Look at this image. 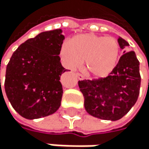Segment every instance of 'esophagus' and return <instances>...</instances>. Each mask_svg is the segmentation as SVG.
Instances as JSON below:
<instances>
[{"instance_id": "1", "label": "esophagus", "mask_w": 149, "mask_h": 149, "mask_svg": "<svg viewBox=\"0 0 149 149\" xmlns=\"http://www.w3.org/2000/svg\"><path fill=\"white\" fill-rule=\"evenodd\" d=\"M77 77L79 80H83L85 79L84 75H82V74H80V73H77Z\"/></svg>"}]
</instances>
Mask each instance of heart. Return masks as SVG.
<instances>
[{"instance_id":"heart-1","label":"heart","mask_w":149,"mask_h":149,"mask_svg":"<svg viewBox=\"0 0 149 149\" xmlns=\"http://www.w3.org/2000/svg\"><path fill=\"white\" fill-rule=\"evenodd\" d=\"M60 55L67 68L78 69L85 61L86 70L94 77L102 78L116 67L120 45L111 36L83 34L73 37L70 43L62 44Z\"/></svg>"}]
</instances>
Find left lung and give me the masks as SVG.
I'll return each instance as SVG.
<instances>
[{
	"mask_svg": "<svg viewBox=\"0 0 149 149\" xmlns=\"http://www.w3.org/2000/svg\"><path fill=\"white\" fill-rule=\"evenodd\" d=\"M118 43L124 54L110 75L79 81L86 111L108 121L120 120L131 109L138 100L141 82L139 61L135 53L127 52L130 45L122 37L118 38Z\"/></svg>",
	"mask_w": 149,
	"mask_h": 149,
	"instance_id": "left-lung-1",
	"label": "left lung"
}]
</instances>
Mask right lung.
Segmentation results:
<instances>
[{"label":"right lung","instance_id":"1","mask_svg":"<svg viewBox=\"0 0 149 149\" xmlns=\"http://www.w3.org/2000/svg\"><path fill=\"white\" fill-rule=\"evenodd\" d=\"M61 32L45 31L26 40L7 65L6 95L14 110L26 119L53 114L61 105L63 91L60 79L67 70L59 56L64 40Z\"/></svg>","mask_w":149,"mask_h":149}]
</instances>
